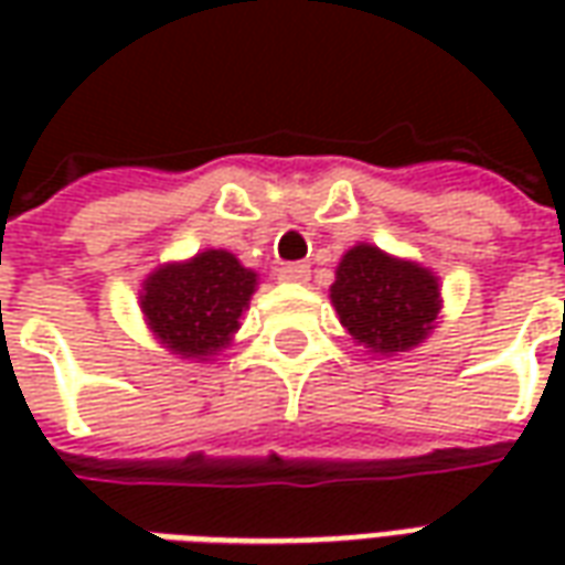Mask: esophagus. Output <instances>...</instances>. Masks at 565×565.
<instances>
[{
  "label": "esophagus",
  "instance_id": "34e87169",
  "mask_svg": "<svg viewBox=\"0 0 565 565\" xmlns=\"http://www.w3.org/2000/svg\"><path fill=\"white\" fill-rule=\"evenodd\" d=\"M308 266L306 263H284L281 269H278V278L287 284H306L308 281Z\"/></svg>",
  "mask_w": 565,
  "mask_h": 565
}]
</instances>
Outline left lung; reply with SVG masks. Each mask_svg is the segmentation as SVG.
<instances>
[{"label": "left lung", "instance_id": "obj_1", "mask_svg": "<svg viewBox=\"0 0 565 565\" xmlns=\"http://www.w3.org/2000/svg\"><path fill=\"white\" fill-rule=\"evenodd\" d=\"M330 299L351 339L381 356L417 348L433 332L441 308L433 271L375 245H354L344 254Z\"/></svg>", "mask_w": 565, "mask_h": 565}]
</instances>
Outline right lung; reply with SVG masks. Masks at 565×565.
Here are the masks:
<instances>
[{
    "label": "right lung",
    "instance_id": "1",
    "mask_svg": "<svg viewBox=\"0 0 565 565\" xmlns=\"http://www.w3.org/2000/svg\"><path fill=\"white\" fill-rule=\"evenodd\" d=\"M254 290L257 271L245 269L230 250H202L150 271L141 284V315L172 354L202 363L233 342Z\"/></svg>",
    "mask_w": 565,
    "mask_h": 565
}]
</instances>
